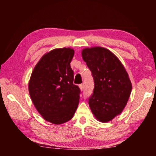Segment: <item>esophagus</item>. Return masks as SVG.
Wrapping results in <instances>:
<instances>
[{
    "label": "esophagus",
    "mask_w": 156,
    "mask_h": 156,
    "mask_svg": "<svg viewBox=\"0 0 156 156\" xmlns=\"http://www.w3.org/2000/svg\"><path fill=\"white\" fill-rule=\"evenodd\" d=\"M79 87H80V89H81V91H83V90H84V84H80V85H79Z\"/></svg>",
    "instance_id": "1"
}]
</instances>
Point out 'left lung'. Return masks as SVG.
Segmentation results:
<instances>
[{"mask_svg":"<svg viewBox=\"0 0 156 156\" xmlns=\"http://www.w3.org/2000/svg\"><path fill=\"white\" fill-rule=\"evenodd\" d=\"M82 56L94 81L89 107L97 120L109 122L120 114L127 103L132 89L128 73L119 59L103 47L84 49Z\"/></svg>","mask_w":156,"mask_h":156,"instance_id":"obj_1","label":"left lung"}]
</instances>
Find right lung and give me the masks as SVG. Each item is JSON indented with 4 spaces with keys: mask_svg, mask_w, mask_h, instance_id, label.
Listing matches in <instances>:
<instances>
[{
    "mask_svg": "<svg viewBox=\"0 0 156 156\" xmlns=\"http://www.w3.org/2000/svg\"><path fill=\"white\" fill-rule=\"evenodd\" d=\"M71 48L44 54L31 73L29 92L36 109L44 120L60 125L72 119L77 109L80 89L73 84Z\"/></svg>",
    "mask_w": 156,
    "mask_h": 156,
    "instance_id": "1",
    "label": "right lung"
}]
</instances>
